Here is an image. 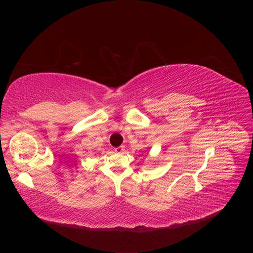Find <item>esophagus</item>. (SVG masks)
<instances>
[{
  "label": "esophagus",
  "mask_w": 253,
  "mask_h": 253,
  "mask_svg": "<svg viewBox=\"0 0 253 253\" xmlns=\"http://www.w3.org/2000/svg\"><path fill=\"white\" fill-rule=\"evenodd\" d=\"M115 152L119 153V154H122V153H125V145H120V147L115 149Z\"/></svg>",
  "instance_id": "1"
}]
</instances>
